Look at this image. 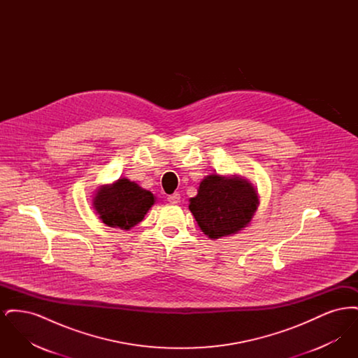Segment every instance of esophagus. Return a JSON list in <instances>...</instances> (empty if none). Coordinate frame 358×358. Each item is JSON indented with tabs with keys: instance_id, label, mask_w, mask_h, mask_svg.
Instances as JSON below:
<instances>
[{
	"instance_id": "1",
	"label": "esophagus",
	"mask_w": 358,
	"mask_h": 358,
	"mask_svg": "<svg viewBox=\"0 0 358 358\" xmlns=\"http://www.w3.org/2000/svg\"><path fill=\"white\" fill-rule=\"evenodd\" d=\"M180 193H173L171 194L169 197H168V201L171 203V204H178L180 203Z\"/></svg>"
}]
</instances>
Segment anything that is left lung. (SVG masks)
I'll list each match as a JSON object with an SVG mask.
<instances>
[{
  "label": "left lung",
  "mask_w": 358,
  "mask_h": 358,
  "mask_svg": "<svg viewBox=\"0 0 358 358\" xmlns=\"http://www.w3.org/2000/svg\"><path fill=\"white\" fill-rule=\"evenodd\" d=\"M259 204L255 187L238 177L210 174L201 181L189 209L210 238L236 234L251 222Z\"/></svg>",
  "instance_id": "obj_1"
}]
</instances>
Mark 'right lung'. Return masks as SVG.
I'll use <instances>...</instances> for the list:
<instances>
[{"label":"right lung","instance_id":"add662e5","mask_svg":"<svg viewBox=\"0 0 358 358\" xmlns=\"http://www.w3.org/2000/svg\"><path fill=\"white\" fill-rule=\"evenodd\" d=\"M154 204L152 192L145 190L127 178L98 190L94 206L99 217L108 227L130 229L142 222L146 212Z\"/></svg>","mask_w":358,"mask_h":358}]
</instances>
